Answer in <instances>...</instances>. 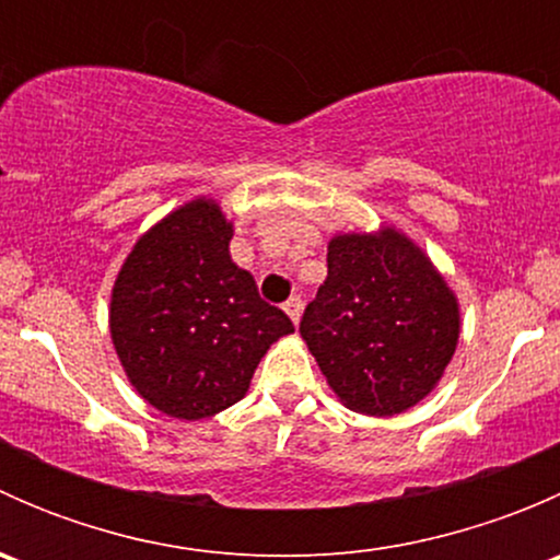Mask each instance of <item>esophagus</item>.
<instances>
[{
  "label": "esophagus",
  "instance_id": "obj_1",
  "mask_svg": "<svg viewBox=\"0 0 560 560\" xmlns=\"http://www.w3.org/2000/svg\"><path fill=\"white\" fill-rule=\"evenodd\" d=\"M284 312L298 325V322H301V314H303V301H301V298H290V301L284 303Z\"/></svg>",
  "mask_w": 560,
  "mask_h": 560
}]
</instances>
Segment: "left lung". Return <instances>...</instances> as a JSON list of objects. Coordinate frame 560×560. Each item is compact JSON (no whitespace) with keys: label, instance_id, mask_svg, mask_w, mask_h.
Returning a JSON list of instances; mask_svg holds the SVG:
<instances>
[{"label":"left lung","instance_id":"1","mask_svg":"<svg viewBox=\"0 0 560 560\" xmlns=\"http://www.w3.org/2000/svg\"><path fill=\"white\" fill-rule=\"evenodd\" d=\"M301 336L347 409L393 417L439 385L460 312L444 276L404 233H343L327 244V279Z\"/></svg>","mask_w":560,"mask_h":560}]
</instances>
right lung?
<instances>
[{"label": "right lung", "instance_id": "right-lung-1", "mask_svg": "<svg viewBox=\"0 0 560 560\" xmlns=\"http://www.w3.org/2000/svg\"><path fill=\"white\" fill-rule=\"evenodd\" d=\"M233 222L197 197L140 235L110 292L124 374L162 415L202 420L238 404L270 343L295 332L230 257Z\"/></svg>", "mask_w": 560, "mask_h": 560}]
</instances>
